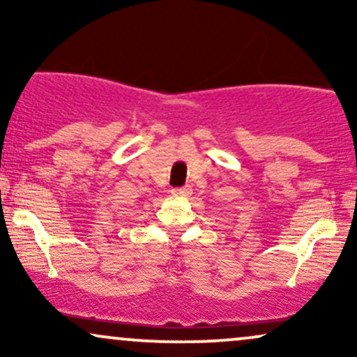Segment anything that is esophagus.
I'll return each mask as SVG.
<instances>
[{"instance_id": "esophagus-1", "label": "esophagus", "mask_w": 357, "mask_h": 357, "mask_svg": "<svg viewBox=\"0 0 357 357\" xmlns=\"http://www.w3.org/2000/svg\"><path fill=\"white\" fill-rule=\"evenodd\" d=\"M191 191H192V190H191L190 186L174 188V190H171V195H173V196H190Z\"/></svg>"}]
</instances>
